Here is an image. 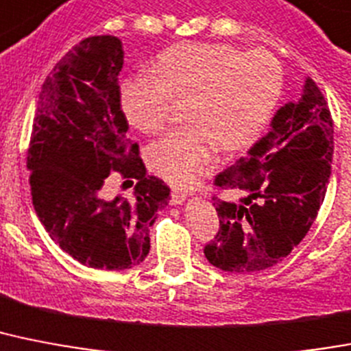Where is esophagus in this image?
<instances>
[{"instance_id":"1","label":"esophagus","mask_w":351,"mask_h":351,"mask_svg":"<svg viewBox=\"0 0 351 351\" xmlns=\"http://www.w3.org/2000/svg\"><path fill=\"white\" fill-rule=\"evenodd\" d=\"M185 196H187V193H184V191L173 189V191H171V204L180 205L182 202L185 200Z\"/></svg>"}]
</instances>
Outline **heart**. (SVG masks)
Here are the masks:
<instances>
[{"label": "heart", "mask_w": 351, "mask_h": 351, "mask_svg": "<svg viewBox=\"0 0 351 351\" xmlns=\"http://www.w3.org/2000/svg\"><path fill=\"white\" fill-rule=\"evenodd\" d=\"M152 73L128 77L121 106L133 128L156 135L178 104L187 102L191 124L151 147L153 169L178 187L195 184L216 160L218 147L243 149L272 115L283 72L265 52L243 53L220 43H184L153 62Z\"/></svg>", "instance_id": "heart-1"}]
</instances>
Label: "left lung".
I'll list each match as a JSON object with an SVG mask.
<instances>
[{
	"mask_svg": "<svg viewBox=\"0 0 351 351\" xmlns=\"http://www.w3.org/2000/svg\"><path fill=\"white\" fill-rule=\"evenodd\" d=\"M332 156V113L317 84L306 79L303 97L276 113L247 156L215 176L216 189L243 198L238 204L213 196L220 229L204 247L209 263L227 272H256L287 258L317 218Z\"/></svg>",
	"mask_w": 351,
	"mask_h": 351,
	"instance_id": "1",
	"label": "left lung"
}]
</instances>
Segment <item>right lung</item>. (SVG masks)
<instances>
[{
  "mask_svg": "<svg viewBox=\"0 0 351 351\" xmlns=\"http://www.w3.org/2000/svg\"><path fill=\"white\" fill-rule=\"evenodd\" d=\"M115 36H93L64 53L43 82L28 144V184L36 215L53 241L79 263L124 270L149 252V227L169 187L146 175L128 136ZM110 176L134 185V198H104Z\"/></svg>",
  "mask_w": 351,
  "mask_h": 351,
  "instance_id": "1",
  "label": "right lung"
}]
</instances>
